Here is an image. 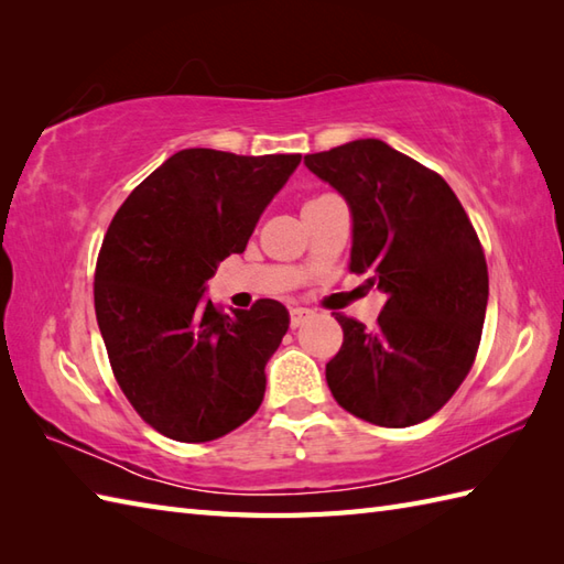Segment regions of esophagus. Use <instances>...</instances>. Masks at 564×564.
Segmentation results:
<instances>
[{
	"label": "esophagus",
	"mask_w": 564,
	"mask_h": 564,
	"mask_svg": "<svg viewBox=\"0 0 564 564\" xmlns=\"http://www.w3.org/2000/svg\"><path fill=\"white\" fill-rule=\"evenodd\" d=\"M310 317H313V313H310V310H305V307H293V310H291V327H293V329L301 327L303 322H307Z\"/></svg>",
	"instance_id": "esophagus-1"
}]
</instances>
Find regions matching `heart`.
<instances>
[{"mask_svg": "<svg viewBox=\"0 0 564 564\" xmlns=\"http://www.w3.org/2000/svg\"><path fill=\"white\" fill-rule=\"evenodd\" d=\"M322 198H327V196H322ZM322 198H315V200H310V203H305V206H313V203H317V200H322Z\"/></svg>", "mask_w": 564, "mask_h": 564, "instance_id": "b5f03b06", "label": "heart"}]
</instances>
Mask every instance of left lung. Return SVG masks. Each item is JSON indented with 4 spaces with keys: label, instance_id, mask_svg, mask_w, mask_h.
<instances>
[{
    "label": "left lung",
    "instance_id": "8db88e82",
    "mask_svg": "<svg viewBox=\"0 0 564 564\" xmlns=\"http://www.w3.org/2000/svg\"><path fill=\"white\" fill-rule=\"evenodd\" d=\"M305 166L351 210L349 271L386 293L378 325L337 315L327 386L346 412L404 429L446 404L470 370L489 295L473 223L443 178L366 138L307 154Z\"/></svg>",
    "mask_w": 564,
    "mask_h": 564
}]
</instances>
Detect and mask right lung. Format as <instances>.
<instances>
[{
    "label": "right lung",
    "mask_w": 564,
    "mask_h": 564,
    "mask_svg": "<svg viewBox=\"0 0 564 564\" xmlns=\"http://www.w3.org/2000/svg\"><path fill=\"white\" fill-rule=\"evenodd\" d=\"M297 164L301 154L182 150L113 215L94 307L118 386L160 434L213 441L259 410L289 310L263 297L225 315L203 295L220 261L245 251Z\"/></svg>",
    "instance_id": "add662e5"
}]
</instances>
